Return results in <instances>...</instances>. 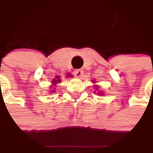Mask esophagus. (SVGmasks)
<instances>
[{"instance_id":"1","label":"esophagus","mask_w":153,"mask_h":153,"mask_svg":"<svg viewBox=\"0 0 153 153\" xmlns=\"http://www.w3.org/2000/svg\"><path fill=\"white\" fill-rule=\"evenodd\" d=\"M73 74H74L76 77H81V76H82V75H83V71L81 70V69H76V70L74 71Z\"/></svg>"}]
</instances>
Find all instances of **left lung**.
<instances>
[{
  "instance_id": "obj_1",
  "label": "left lung",
  "mask_w": 153,
  "mask_h": 153,
  "mask_svg": "<svg viewBox=\"0 0 153 153\" xmlns=\"http://www.w3.org/2000/svg\"><path fill=\"white\" fill-rule=\"evenodd\" d=\"M96 87H97V85H96ZM100 95H102V94H100Z\"/></svg>"
}]
</instances>
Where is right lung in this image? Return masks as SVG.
Wrapping results in <instances>:
<instances>
[{"label":"right lung","mask_w":153,"mask_h":153,"mask_svg":"<svg viewBox=\"0 0 153 153\" xmlns=\"http://www.w3.org/2000/svg\"><path fill=\"white\" fill-rule=\"evenodd\" d=\"M68 77H70V76H71V75L68 74ZM60 82H61V80H60V76H56V78L53 79V82H52L53 83V85H56L57 83H59ZM53 91H54V90H53Z\"/></svg>","instance_id":"obj_1"}]
</instances>
